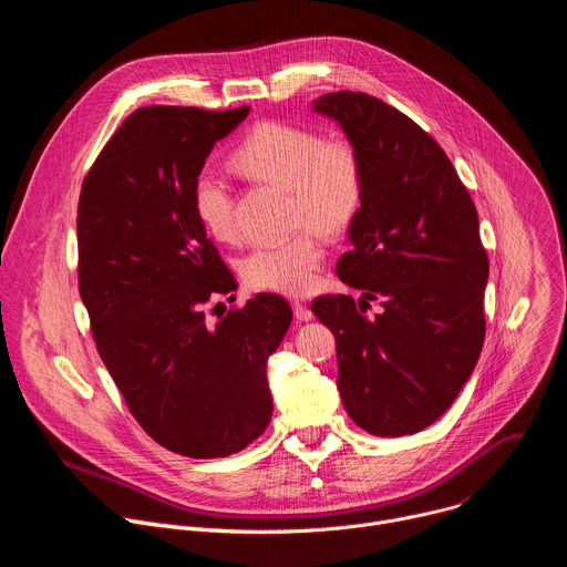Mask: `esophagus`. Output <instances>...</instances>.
<instances>
[{
  "label": "esophagus",
  "mask_w": 567,
  "mask_h": 567,
  "mask_svg": "<svg viewBox=\"0 0 567 567\" xmlns=\"http://www.w3.org/2000/svg\"><path fill=\"white\" fill-rule=\"evenodd\" d=\"M291 307H293V316H296L298 320H311V318H313L311 309H309L305 302H298V300H296Z\"/></svg>",
  "instance_id": "obj_1"
}]
</instances>
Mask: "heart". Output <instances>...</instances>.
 I'll return each instance as SVG.
<instances>
[{
  "instance_id": "b5f03b06",
  "label": "heart",
  "mask_w": 567,
  "mask_h": 567,
  "mask_svg": "<svg viewBox=\"0 0 567 567\" xmlns=\"http://www.w3.org/2000/svg\"><path fill=\"white\" fill-rule=\"evenodd\" d=\"M233 166L258 182L289 188L291 221L296 228L308 226L287 241L254 249L241 265V276L262 291H307L322 260L316 230L343 233L361 208L363 166L357 147L343 136L322 138L307 125L267 121L237 145ZM193 208L213 237H237L233 190L217 171L197 175Z\"/></svg>"
}]
</instances>
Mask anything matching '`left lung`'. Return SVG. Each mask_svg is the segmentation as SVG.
I'll use <instances>...</instances> for the list:
<instances>
[{
  "mask_svg": "<svg viewBox=\"0 0 567 567\" xmlns=\"http://www.w3.org/2000/svg\"><path fill=\"white\" fill-rule=\"evenodd\" d=\"M313 112L339 123L363 166L339 278L361 289L320 296L337 339L339 392L352 422L379 437L437 422L468 381L484 341L489 260L475 204L444 150L406 114L363 92H334ZM368 299L384 311L368 319Z\"/></svg>",
  "mask_w": 567,
  "mask_h": 567,
  "instance_id": "1",
  "label": "left lung"
}]
</instances>
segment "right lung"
<instances>
[{
	"label": "right lung",
	"mask_w": 567,
	"mask_h": 567,
	"mask_svg": "<svg viewBox=\"0 0 567 567\" xmlns=\"http://www.w3.org/2000/svg\"><path fill=\"white\" fill-rule=\"evenodd\" d=\"M247 114L132 112L78 202V289L99 354L141 429L197 460L226 457L265 433L274 413L267 361L291 326V307L276 293L213 326L204 316L215 293L237 285L193 208V184Z\"/></svg>",
	"instance_id": "obj_1"
}]
</instances>
